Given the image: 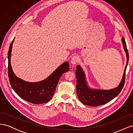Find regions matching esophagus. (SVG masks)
<instances>
[{"mask_svg": "<svg viewBox=\"0 0 133 133\" xmlns=\"http://www.w3.org/2000/svg\"><path fill=\"white\" fill-rule=\"evenodd\" d=\"M79 57L78 55H74L73 56V57L71 58V63L72 65H75V64L77 63V62H78L79 60Z\"/></svg>", "mask_w": 133, "mask_h": 133, "instance_id": "34e87169", "label": "esophagus"}]
</instances>
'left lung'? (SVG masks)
<instances>
[{"label":"left lung","mask_w":133,"mask_h":133,"mask_svg":"<svg viewBox=\"0 0 133 133\" xmlns=\"http://www.w3.org/2000/svg\"><path fill=\"white\" fill-rule=\"evenodd\" d=\"M122 42L124 49L126 53L127 65L125 68L122 81L119 85L110 90H100L90 88L88 85L85 73L79 65L76 66L75 70L76 77V94L79 100L83 104L92 107L104 105L115 98L122 91L125 83V71L129 62V54L127 44L124 38L122 37Z\"/></svg>","instance_id":"1"}]
</instances>
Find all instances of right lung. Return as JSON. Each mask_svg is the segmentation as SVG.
I'll use <instances>...</instances> for the list:
<instances>
[{
  "mask_svg": "<svg viewBox=\"0 0 133 133\" xmlns=\"http://www.w3.org/2000/svg\"><path fill=\"white\" fill-rule=\"evenodd\" d=\"M14 39L11 42L8 54V76L10 85L14 91L22 99L33 104H43L51 100L62 74L69 70V63L60 65L50 76L42 81L30 83L24 81L15 75L10 64L11 52Z\"/></svg>",
  "mask_w": 133,
  "mask_h": 133,
  "instance_id": "obj_1",
  "label": "right lung"
}]
</instances>
